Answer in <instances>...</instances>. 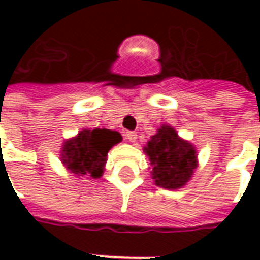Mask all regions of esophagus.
I'll use <instances>...</instances> for the list:
<instances>
[{"instance_id": "34e87169", "label": "esophagus", "mask_w": 260, "mask_h": 260, "mask_svg": "<svg viewBox=\"0 0 260 260\" xmlns=\"http://www.w3.org/2000/svg\"><path fill=\"white\" fill-rule=\"evenodd\" d=\"M138 135H136V132H132V131H128L126 134H125V139L129 142H135Z\"/></svg>"}]
</instances>
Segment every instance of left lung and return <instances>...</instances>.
I'll use <instances>...</instances> for the list:
<instances>
[{
    "mask_svg": "<svg viewBox=\"0 0 260 260\" xmlns=\"http://www.w3.org/2000/svg\"><path fill=\"white\" fill-rule=\"evenodd\" d=\"M145 152L152 164L150 173L156 185L167 189L185 185L198 166L193 146L180 139L178 134L166 125L152 136Z\"/></svg>",
    "mask_w": 260,
    "mask_h": 260,
    "instance_id": "1",
    "label": "left lung"
}]
</instances>
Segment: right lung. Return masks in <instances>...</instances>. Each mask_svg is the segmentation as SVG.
Returning a JSON list of instances; mask_svg holds the SVG:
<instances>
[{
	"mask_svg": "<svg viewBox=\"0 0 260 260\" xmlns=\"http://www.w3.org/2000/svg\"><path fill=\"white\" fill-rule=\"evenodd\" d=\"M121 135L111 129H83L62 149V163L76 175L90 174L99 178L111 147L121 142Z\"/></svg>",
	"mask_w": 260,
	"mask_h": 260,
	"instance_id": "right-lung-1",
	"label": "right lung"
}]
</instances>
